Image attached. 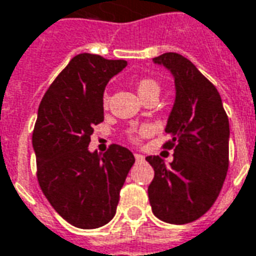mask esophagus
<instances>
[{"label":"esophagus","instance_id":"obj_1","mask_svg":"<svg viewBox=\"0 0 256 256\" xmlns=\"http://www.w3.org/2000/svg\"><path fill=\"white\" fill-rule=\"evenodd\" d=\"M134 156H135V160H136V162H142V160H145V158H144L142 154H139V153H135Z\"/></svg>","mask_w":256,"mask_h":256}]
</instances>
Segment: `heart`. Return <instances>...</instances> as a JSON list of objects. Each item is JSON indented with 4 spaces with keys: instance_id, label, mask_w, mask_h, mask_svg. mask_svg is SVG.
<instances>
[{
    "instance_id": "obj_1",
    "label": "heart",
    "mask_w": 256,
    "mask_h": 256,
    "mask_svg": "<svg viewBox=\"0 0 256 256\" xmlns=\"http://www.w3.org/2000/svg\"><path fill=\"white\" fill-rule=\"evenodd\" d=\"M138 93L140 98H145L148 94H158L160 93V84L156 79H152V78H142L138 82ZM110 103V96L104 93L103 94V106L107 107ZM150 134V128L149 126H142L140 130H139L138 134H135V135H131L130 139H131L134 144H138L139 139L144 138V136H148Z\"/></svg>"
}]
</instances>
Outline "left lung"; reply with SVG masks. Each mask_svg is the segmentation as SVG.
I'll list each match as a JSON object with an SVG mask.
<instances>
[{
	"instance_id": "left-lung-1",
	"label": "left lung",
	"mask_w": 256,
	"mask_h": 256,
	"mask_svg": "<svg viewBox=\"0 0 256 256\" xmlns=\"http://www.w3.org/2000/svg\"><path fill=\"white\" fill-rule=\"evenodd\" d=\"M170 70L176 102L167 121L174 149L168 166L160 156H148L154 177L148 188L152 212L166 223L185 224L204 216L214 204L228 170L230 126L219 92L188 58L164 52L153 58Z\"/></svg>"
}]
</instances>
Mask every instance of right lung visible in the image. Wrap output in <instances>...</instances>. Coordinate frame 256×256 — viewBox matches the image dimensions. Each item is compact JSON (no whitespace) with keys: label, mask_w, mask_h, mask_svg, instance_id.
Wrapping results in <instances>:
<instances>
[{"label":"right lung","mask_w":256,"mask_h":256,"mask_svg":"<svg viewBox=\"0 0 256 256\" xmlns=\"http://www.w3.org/2000/svg\"><path fill=\"white\" fill-rule=\"evenodd\" d=\"M124 60L78 54L50 84L33 130L37 181L56 212L79 228H98L116 214L120 191L135 163L126 148L90 153L93 126L104 121L103 92Z\"/></svg>","instance_id":"right-lung-1"}]
</instances>
